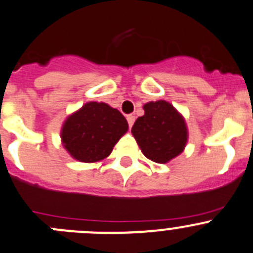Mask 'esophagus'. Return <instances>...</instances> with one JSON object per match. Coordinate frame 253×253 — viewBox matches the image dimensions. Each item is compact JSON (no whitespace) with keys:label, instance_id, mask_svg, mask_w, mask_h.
<instances>
[{"label":"esophagus","instance_id":"1","mask_svg":"<svg viewBox=\"0 0 253 253\" xmlns=\"http://www.w3.org/2000/svg\"><path fill=\"white\" fill-rule=\"evenodd\" d=\"M126 120H128V124H129V126H133V124H134V122H135V115H131V114H129L128 117H126Z\"/></svg>","mask_w":253,"mask_h":253}]
</instances>
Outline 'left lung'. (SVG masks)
<instances>
[{"instance_id": "1", "label": "left lung", "mask_w": 253, "mask_h": 253, "mask_svg": "<svg viewBox=\"0 0 253 253\" xmlns=\"http://www.w3.org/2000/svg\"><path fill=\"white\" fill-rule=\"evenodd\" d=\"M144 115L131 128L144 155L158 164H165L184 151L187 128L184 117L167 100L149 102Z\"/></svg>"}]
</instances>
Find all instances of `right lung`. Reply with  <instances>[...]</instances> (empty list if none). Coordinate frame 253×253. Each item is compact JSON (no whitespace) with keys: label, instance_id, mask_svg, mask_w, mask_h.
<instances>
[{"label":"right lung","instance_id":"1","mask_svg":"<svg viewBox=\"0 0 253 253\" xmlns=\"http://www.w3.org/2000/svg\"><path fill=\"white\" fill-rule=\"evenodd\" d=\"M128 128V122L119 110L105 103L89 102L63 123L62 144L76 160L97 163L110 155Z\"/></svg>","mask_w":253,"mask_h":253}]
</instances>
